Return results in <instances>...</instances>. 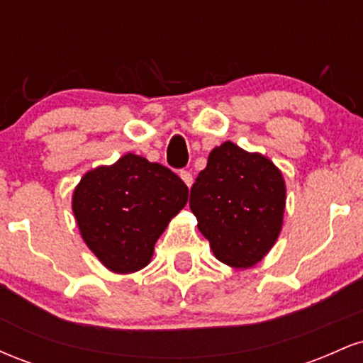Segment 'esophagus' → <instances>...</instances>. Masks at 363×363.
<instances>
[{
	"label": "esophagus",
	"instance_id": "34e87169",
	"mask_svg": "<svg viewBox=\"0 0 363 363\" xmlns=\"http://www.w3.org/2000/svg\"><path fill=\"white\" fill-rule=\"evenodd\" d=\"M179 176H181V179L184 181V184L187 187L193 186V174H191L189 170H181V174H179Z\"/></svg>",
	"mask_w": 363,
	"mask_h": 363
}]
</instances>
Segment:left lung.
<instances>
[{"label": "left lung", "instance_id": "left-lung-1", "mask_svg": "<svg viewBox=\"0 0 363 363\" xmlns=\"http://www.w3.org/2000/svg\"><path fill=\"white\" fill-rule=\"evenodd\" d=\"M285 199V181L269 158L225 141L196 177L189 206L216 259L251 268L280 235Z\"/></svg>", "mask_w": 363, "mask_h": 363}]
</instances>
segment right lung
Returning a JSON list of instances; mask_svg holds the SVG:
<instances>
[{"instance_id":"right-lung-1","label":"right lung","mask_w":363,"mask_h":363,"mask_svg":"<svg viewBox=\"0 0 363 363\" xmlns=\"http://www.w3.org/2000/svg\"><path fill=\"white\" fill-rule=\"evenodd\" d=\"M189 189L172 170L126 153L82 177L73 213L89 249L107 269L145 268L170 220L184 208Z\"/></svg>"}]
</instances>
